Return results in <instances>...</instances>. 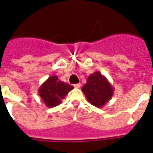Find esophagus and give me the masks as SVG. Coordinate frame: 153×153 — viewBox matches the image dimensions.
Listing matches in <instances>:
<instances>
[{
	"instance_id": "esophagus-1",
	"label": "esophagus",
	"mask_w": 153,
	"mask_h": 153,
	"mask_svg": "<svg viewBox=\"0 0 153 153\" xmlns=\"http://www.w3.org/2000/svg\"><path fill=\"white\" fill-rule=\"evenodd\" d=\"M74 86L75 88H80L81 84H80V83H78V84H75V85H74Z\"/></svg>"
}]
</instances>
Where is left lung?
I'll return each instance as SVG.
<instances>
[{"label":"left lung","mask_w":153,"mask_h":153,"mask_svg":"<svg viewBox=\"0 0 153 153\" xmlns=\"http://www.w3.org/2000/svg\"><path fill=\"white\" fill-rule=\"evenodd\" d=\"M114 89L106 77L100 71L89 75L86 83L82 88L88 101L97 108H102L111 100Z\"/></svg>","instance_id":"obj_1"}]
</instances>
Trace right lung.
I'll use <instances>...</instances> for the list:
<instances>
[{
    "label": "right lung",
    "instance_id": "1",
    "mask_svg": "<svg viewBox=\"0 0 153 153\" xmlns=\"http://www.w3.org/2000/svg\"><path fill=\"white\" fill-rule=\"evenodd\" d=\"M73 88L72 85L59 80L58 76L53 75L42 83L38 92L45 105L53 108L59 105Z\"/></svg>",
    "mask_w": 153,
    "mask_h": 153
}]
</instances>
